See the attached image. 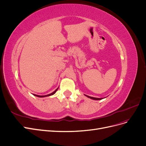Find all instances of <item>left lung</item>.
Masks as SVG:
<instances>
[{"instance_id": "left-lung-1", "label": "left lung", "mask_w": 146, "mask_h": 146, "mask_svg": "<svg viewBox=\"0 0 146 146\" xmlns=\"http://www.w3.org/2000/svg\"><path fill=\"white\" fill-rule=\"evenodd\" d=\"M86 97H88V98H90V99H93V100H101V99H102V98H93V97H91V96H86V95H85Z\"/></svg>"}]
</instances>
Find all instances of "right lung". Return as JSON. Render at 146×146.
I'll return each mask as SVG.
<instances>
[{"instance_id": "add662e5", "label": "right lung", "mask_w": 146, "mask_h": 146, "mask_svg": "<svg viewBox=\"0 0 146 146\" xmlns=\"http://www.w3.org/2000/svg\"><path fill=\"white\" fill-rule=\"evenodd\" d=\"M58 88H57L56 90H55L54 92H52V93H50V94H47V95H45V96H39V95H36V94H34V96H36V97H39V98H44V97H47V96H52V95H54L55 92H56V91L58 90Z\"/></svg>"}]
</instances>
